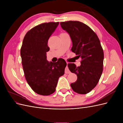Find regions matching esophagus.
Masks as SVG:
<instances>
[{
  "mask_svg": "<svg viewBox=\"0 0 123 123\" xmlns=\"http://www.w3.org/2000/svg\"><path fill=\"white\" fill-rule=\"evenodd\" d=\"M70 71L68 69V62H67V66H66V68L65 69V73H70Z\"/></svg>",
  "mask_w": 123,
  "mask_h": 123,
  "instance_id": "1",
  "label": "esophagus"
}]
</instances>
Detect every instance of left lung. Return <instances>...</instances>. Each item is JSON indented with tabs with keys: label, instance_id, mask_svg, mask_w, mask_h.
<instances>
[{
	"label": "left lung",
	"instance_id": "8db88e82",
	"mask_svg": "<svg viewBox=\"0 0 123 123\" xmlns=\"http://www.w3.org/2000/svg\"><path fill=\"white\" fill-rule=\"evenodd\" d=\"M61 27L71 38V50L80 57L81 65L68 64L71 72L77 79L71 84L72 90L77 93L85 94L97 85L103 71L104 52L96 33L86 24L79 21L61 22Z\"/></svg>",
	"mask_w": 123,
	"mask_h": 123
}]
</instances>
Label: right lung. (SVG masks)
<instances>
[{"instance_id":"right-lung-1","label":"right lung","mask_w":123,"mask_h":123,"mask_svg":"<svg viewBox=\"0 0 123 123\" xmlns=\"http://www.w3.org/2000/svg\"><path fill=\"white\" fill-rule=\"evenodd\" d=\"M59 24L49 22L40 24L26 33L20 49L21 62L25 80L32 90L42 95L55 92L59 77L65 73L67 63L59 58L57 62L47 60L50 48L48 40Z\"/></svg>"}]
</instances>
